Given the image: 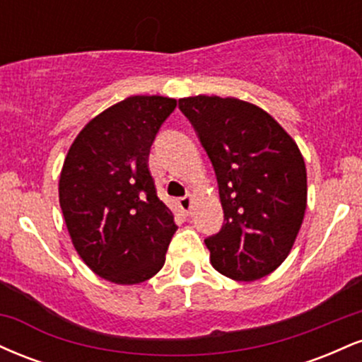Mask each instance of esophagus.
<instances>
[{
  "instance_id": "obj_1",
  "label": "esophagus",
  "mask_w": 362,
  "mask_h": 362,
  "mask_svg": "<svg viewBox=\"0 0 362 362\" xmlns=\"http://www.w3.org/2000/svg\"><path fill=\"white\" fill-rule=\"evenodd\" d=\"M178 206H180V209L184 211L185 214H189L190 209H192V199H190L189 195H185V197H180V199H178Z\"/></svg>"
}]
</instances>
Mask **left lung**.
I'll return each instance as SVG.
<instances>
[{"label": "left lung", "instance_id": "8db88e82", "mask_svg": "<svg viewBox=\"0 0 362 362\" xmlns=\"http://www.w3.org/2000/svg\"><path fill=\"white\" fill-rule=\"evenodd\" d=\"M213 163L221 199V230L204 240L211 264L235 281H255L284 262L306 209L300 149L265 110L238 98H180Z\"/></svg>", "mask_w": 362, "mask_h": 362}]
</instances>
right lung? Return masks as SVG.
I'll return each instance as SVG.
<instances>
[{
    "label": "right lung",
    "mask_w": 362,
    "mask_h": 362,
    "mask_svg": "<svg viewBox=\"0 0 362 362\" xmlns=\"http://www.w3.org/2000/svg\"><path fill=\"white\" fill-rule=\"evenodd\" d=\"M175 107L158 95L115 103L83 127L62 165L59 204L74 248L115 284L155 276L177 231L148 168L149 148Z\"/></svg>",
    "instance_id": "obj_1"
}]
</instances>
